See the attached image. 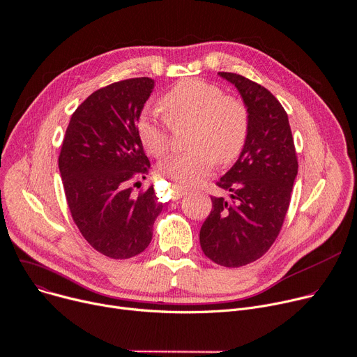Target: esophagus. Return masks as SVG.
I'll return each instance as SVG.
<instances>
[{
	"label": "esophagus",
	"instance_id": "obj_1",
	"mask_svg": "<svg viewBox=\"0 0 357 357\" xmlns=\"http://www.w3.org/2000/svg\"><path fill=\"white\" fill-rule=\"evenodd\" d=\"M172 194H174L175 199H179V198H182L183 195L188 194V189L183 188V186H179V185H174L172 186Z\"/></svg>",
	"mask_w": 357,
	"mask_h": 357
}]
</instances>
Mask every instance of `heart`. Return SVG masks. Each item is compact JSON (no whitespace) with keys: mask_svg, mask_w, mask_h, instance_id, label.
I'll return each mask as SVG.
<instances>
[{"mask_svg":"<svg viewBox=\"0 0 357 357\" xmlns=\"http://www.w3.org/2000/svg\"><path fill=\"white\" fill-rule=\"evenodd\" d=\"M159 103L169 123L192 126L188 136L191 151L165 159L159 165L162 176L194 185L212 172L215 160L231 163L240 156L248 135V110L217 84L188 79L166 91ZM136 132L149 155L160 158L168 151V132L155 112L142 113Z\"/></svg>","mask_w":357,"mask_h":357,"instance_id":"b5f03b06","label":"heart"}]
</instances>
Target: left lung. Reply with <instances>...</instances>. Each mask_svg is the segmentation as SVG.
<instances>
[{"instance_id": "obj_1", "label": "left lung", "mask_w": 357, "mask_h": 357, "mask_svg": "<svg viewBox=\"0 0 357 357\" xmlns=\"http://www.w3.org/2000/svg\"><path fill=\"white\" fill-rule=\"evenodd\" d=\"M248 110L245 145L218 181L229 198L211 197L212 211L201 227L204 254L222 267H241L263 257L281 229L298 163L289 116L263 86L220 71Z\"/></svg>"}]
</instances>
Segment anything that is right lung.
<instances>
[{"label":"right lung","mask_w":357,"mask_h":357,"mask_svg":"<svg viewBox=\"0 0 357 357\" xmlns=\"http://www.w3.org/2000/svg\"><path fill=\"white\" fill-rule=\"evenodd\" d=\"M153 87L137 77L91 93L71 116L59 156L73 221L94 250L114 259L148 248L163 208L153 186L139 195L130 188L151 169L136 123Z\"/></svg>","instance_id":"add662e5"}]
</instances>
